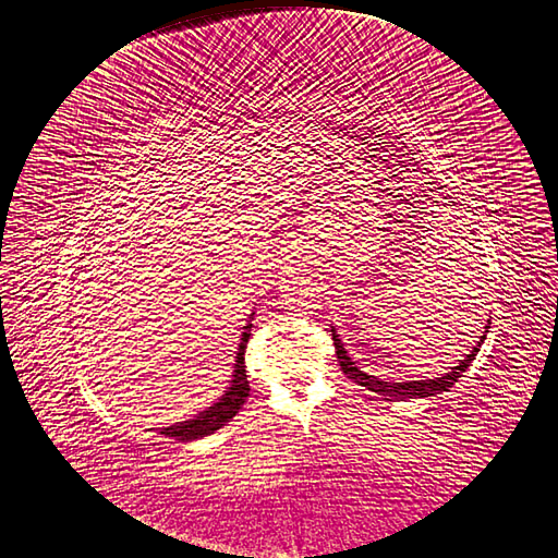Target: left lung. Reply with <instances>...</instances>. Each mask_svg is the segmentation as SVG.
<instances>
[{
	"instance_id": "obj_1",
	"label": "left lung",
	"mask_w": 558,
	"mask_h": 558,
	"mask_svg": "<svg viewBox=\"0 0 558 558\" xmlns=\"http://www.w3.org/2000/svg\"><path fill=\"white\" fill-rule=\"evenodd\" d=\"M489 329V327H484ZM333 331V329H331ZM333 345H336V356H338V364H340V371H343L350 380H354L356 385H362L375 393H383V397H393V399H424V397H436V393L440 391H447L449 387H454V383H459L461 373L469 368L473 364V359L477 356L480 352V345L484 336H480V343L471 350V354H465V359H461L459 366H454L449 373H445L442 377H436V380H412V383H385L380 380V377H373V375H366L364 371H359L354 366L352 359L348 356L343 343H340L338 333L333 331Z\"/></svg>"
}]
</instances>
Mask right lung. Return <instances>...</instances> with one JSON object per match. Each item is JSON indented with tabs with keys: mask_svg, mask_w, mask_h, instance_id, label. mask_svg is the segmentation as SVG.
<instances>
[{
	"mask_svg": "<svg viewBox=\"0 0 558 558\" xmlns=\"http://www.w3.org/2000/svg\"><path fill=\"white\" fill-rule=\"evenodd\" d=\"M250 327L253 325H247L243 331L239 354H236V364H233V380H231V387L227 389L225 397L215 405H210L208 410H204L196 420L161 428L159 430L161 436H169V438H175L181 442L196 440V438L210 436L213 430L222 428L233 415H236L241 405L245 403V399L250 397V383H247V373H245V348H247V338H250Z\"/></svg>",
	"mask_w": 558,
	"mask_h": 558,
	"instance_id": "right-lung-1",
	"label": "right lung"
}]
</instances>
